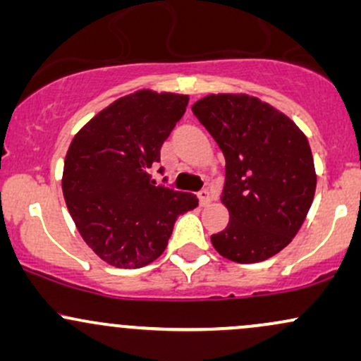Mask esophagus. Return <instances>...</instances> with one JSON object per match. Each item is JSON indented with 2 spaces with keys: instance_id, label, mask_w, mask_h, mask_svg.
<instances>
[{
  "instance_id": "34e87169",
  "label": "esophagus",
  "mask_w": 361,
  "mask_h": 361,
  "mask_svg": "<svg viewBox=\"0 0 361 361\" xmlns=\"http://www.w3.org/2000/svg\"><path fill=\"white\" fill-rule=\"evenodd\" d=\"M198 198H200V204L202 205H209L212 202V195H210L209 188H204L198 192Z\"/></svg>"
}]
</instances>
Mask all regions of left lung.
I'll return each mask as SVG.
<instances>
[{
	"label": "left lung",
	"mask_w": 361,
	"mask_h": 361,
	"mask_svg": "<svg viewBox=\"0 0 361 361\" xmlns=\"http://www.w3.org/2000/svg\"><path fill=\"white\" fill-rule=\"evenodd\" d=\"M192 111L226 157L221 200L229 224L210 241L235 263L271 258L295 238L312 205L317 176L307 137L250 94H209Z\"/></svg>",
	"instance_id": "obj_1"
}]
</instances>
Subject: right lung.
<instances>
[{
    "label": "right lung",
    "instance_id": "right-lung-1",
    "mask_svg": "<svg viewBox=\"0 0 361 361\" xmlns=\"http://www.w3.org/2000/svg\"><path fill=\"white\" fill-rule=\"evenodd\" d=\"M186 105V94L135 91L71 140L62 173L66 205L85 243L111 267L140 268L159 258L178 215L198 205L193 193L149 175Z\"/></svg>",
    "mask_w": 361,
    "mask_h": 361
}]
</instances>
